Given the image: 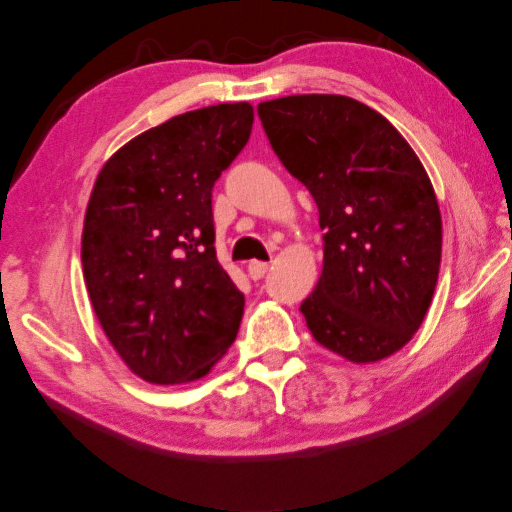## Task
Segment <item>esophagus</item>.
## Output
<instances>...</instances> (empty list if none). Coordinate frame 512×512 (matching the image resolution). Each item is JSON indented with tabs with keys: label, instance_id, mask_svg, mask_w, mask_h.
Returning <instances> with one entry per match:
<instances>
[{
	"label": "esophagus",
	"instance_id": "obj_1",
	"mask_svg": "<svg viewBox=\"0 0 512 512\" xmlns=\"http://www.w3.org/2000/svg\"><path fill=\"white\" fill-rule=\"evenodd\" d=\"M267 270H270V265L263 263V261H251L249 267H247V272H249V276H251V279H254V281L263 279Z\"/></svg>",
	"mask_w": 512,
	"mask_h": 512
}]
</instances>
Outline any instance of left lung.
I'll use <instances>...</instances> for the list:
<instances>
[{"mask_svg": "<svg viewBox=\"0 0 512 512\" xmlns=\"http://www.w3.org/2000/svg\"><path fill=\"white\" fill-rule=\"evenodd\" d=\"M274 154L311 192L324 265L299 311L313 338L365 365L395 354L424 322L442 256L429 174L406 138L345 95L258 104Z\"/></svg>", "mask_w": 512, "mask_h": 512, "instance_id": "1", "label": "left lung"}]
</instances>
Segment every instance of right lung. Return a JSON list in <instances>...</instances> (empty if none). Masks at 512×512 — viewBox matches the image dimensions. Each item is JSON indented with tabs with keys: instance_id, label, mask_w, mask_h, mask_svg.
<instances>
[{
	"instance_id": "add662e5",
	"label": "right lung",
	"mask_w": 512,
	"mask_h": 512,
	"mask_svg": "<svg viewBox=\"0 0 512 512\" xmlns=\"http://www.w3.org/2000/svg\"><path fill=\"white\" fill-rule=\"evenodd\" d=\"M251 124L247 102L197 108L129 140L97 174L83 279L108 342L142 381H197L236 340L245 297L217 263L211 192Z\"/></svg>"
}]
</instances>
